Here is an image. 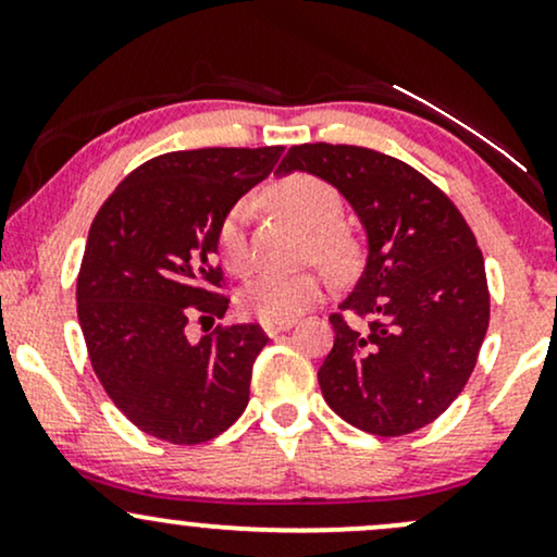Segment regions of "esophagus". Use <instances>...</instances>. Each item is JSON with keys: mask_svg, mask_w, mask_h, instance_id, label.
Instances as JSON below:
<instances>
[{"mask_svg": "<svg viewBox=\"0 0 557 557\" xmlns=\"http://www.w3.org/2000/svg\"><path fill=\"white\" fill-rule=\"evenodd\" d=\"M290 327H293V322H264V332L270 337L283 335V332H287Z\"/></svg>", "mask_w": 557, "mask_h": 557, "instance_id": "obj_1", "label": "esophagus"}]
</instances>
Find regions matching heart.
I'll use <instances>...</instances> for the list:
<instances>
[{
	"mask_svg": "<svg viewBox=\"0 0 557 557\" xmlns=\"http://www.w3.org/2000/svg\"><path fill=\"white\" fill-rule=\"evenodd\" d=\"M270 201L280 212L317 233V246L330 261H341L348 251L345 240L335 233L341 220V196L330 183L314 175L285 177L270 190ZM251 216V203L238 201L225 214L216 230V246L227 270L246 272L251 253H248L246 225ZM327 280L319 272H261L248 280L238 293V306L243 314L257 317L261 322H290L300 311L309 309L314 300L322 298Z\"/></svg>",
	"mask_w": 557,
	"mask_h": 557,
	"instance_id": "obj_1",
	"label": "heart"
}]
</instances>
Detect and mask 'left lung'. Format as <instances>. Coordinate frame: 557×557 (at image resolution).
Here are the masks:
<instances>
[{
	"label": "left lung",
	"mask_w": 557,
	"mask_h": 557,
	"mask_svg": "<svg viewBox=\"0 0 557 557\" xmlns=\"http://www.w3.org/2000/svg\"><path fill=\"white\" fill-rule=\"evenodd\" d=\"M280 175L330 183L367 235V261L343 311L319 387L337 417L380 437L417 432L461 395L490 324L484 259L437 185L363 146H293Z\"/></svg>",
	"instance_id": "8db88e82"
}]
</instances>
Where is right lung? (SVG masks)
I'll list each match as a JSON object with an SVG mask.
<instances>
[{
    "label": "right lung",
    "instance_id": "obj_1",
    "mask_svg": "<svg viewBox=\"0 0 557 557\" xmlns=\"http://www.w3.org/2000/svg\"><path fill=\"white\" fill-rule=\"evenodd\" d=\"M285 146L194 149L149 159L88 230L78 322L99 382L140 432L175 445L216 437L246 411L270 337L233 324L190 343L188 319L222 317L216 230Z\"/></svg>",
    "mask_w": 557,
    "mask_h": 557
}]
</instances>
